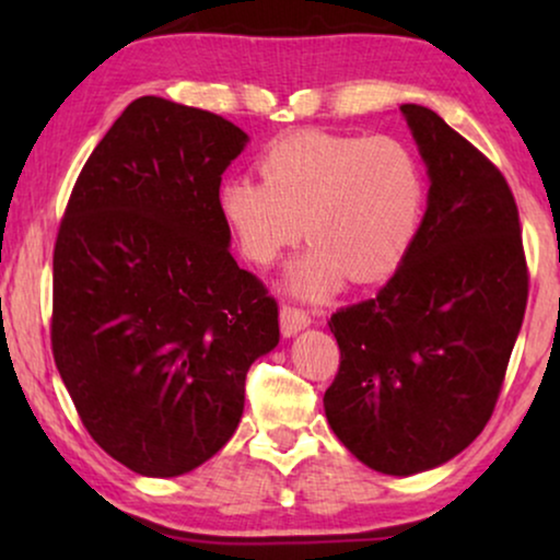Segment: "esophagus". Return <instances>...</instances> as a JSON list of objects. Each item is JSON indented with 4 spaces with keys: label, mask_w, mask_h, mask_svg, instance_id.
<instances>
[{
    "label": "esophagus",
    "mask_w": 560,
    "mask_h": 560,
    "mask_svg": "<svg viewBox=\"0 0 560 560\" xmlns=\"http://www.w3.org/2000/svg\"><path fill=\"white\" fill-rule=\"evenodd\" d=\"M311 326V313L295 305H282L280 308V331L282 336H295L301 328Z\"/></svg>",
    "instance_id": "34e87169"
}]
</instances>
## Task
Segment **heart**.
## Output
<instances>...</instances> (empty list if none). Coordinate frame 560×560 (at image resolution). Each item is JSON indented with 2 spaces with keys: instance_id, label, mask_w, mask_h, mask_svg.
Returning a JSON list of instances; mask_svg holds the SVG:
<instances>
[{
  "instance_id": "obj_1",
  "label": "heart",
  "mask_w": 560,
  "mask_h": 560,
  "mask_svg": "<svg viewBox=\"0 0 560 560\" xmlns=\"http://www.w3.org/2000/svg\"><path fill=\"white\" fill-rule=\"evenodd\" d=\"M262 180L229 178L219 213L252 265L267 267L303 236L313 247L290 267L288 288L324 298L349 275L387 280L418 242L428 175L410 144L389 135L298 132L259 155Z\"/></svg>"
}]
</instances>
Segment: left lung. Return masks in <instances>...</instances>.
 Wrapping results in <instances>:
<instances>
[{"label":"left lung","instance_id":"8db88e82","mask_svg":"<svg viewBox=\"0 0 560 560\" xmlns=\"http://www.w3.org/2000/svg\"><path fill=\"white\" fill-rule=\"evenodd\" d=\"M428 165L418 242L387 285L328 320L341 349L328 425L374 471L433 469L485 431L527 305L515 196L439 114L402 104Z\"/></svg>","mask_w":560,"mask_h":560}]
</instances>
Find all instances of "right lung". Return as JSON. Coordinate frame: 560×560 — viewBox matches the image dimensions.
<instances>
[{
	"label": "right lung",
	"mask_w": 560,
	"mask_h": 560,
	"mask_svg": "<svg viewBox=\"0 0 560 560\" xmlns=\"http://www.w3.org/2000/svg\"><path fill=\"white\" fill-rule=\"evenodd\" d=\"M247 135L160 96L121 112L75 180L52 252L50 343L91 439L180 477L232 439L278 301L229 252L221 173Z\"/></svg>",
	"instance_id": "obj_1"
}]
</instances>
